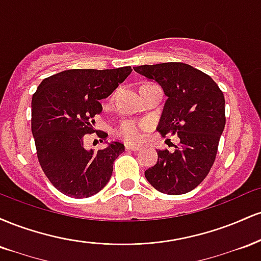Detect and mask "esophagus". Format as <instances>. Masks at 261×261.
Segmentation results:
<instances>
[{"label": "esophagus", "instance_id": "1", "mask_svg": "<svg viewBox=\"0 0 261 261\" xmlns=\"http://www.w3.org/2000/svg\"><path fill=\"white\" fill-rule=\"evenodd\" d=\"M125 149H126V151L136 152V151H140L141 147L140 146H134V145H130V143H126V145H125Z\"/></svg>", "mask_w": 261, "mask_h": 261}]
</instances>
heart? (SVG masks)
<instances>
[{"label":"heart","instance_id":"heart-1","mask_svg":"<svg viewBox=\"0 0 261 261\" xmlns=\"http://www.w3.org/2000/svg\"><path fill=\"white\" fill-rule=\"evenodd\" d=\"M151 124L147 120H135V119H126L121 121L118 126L115 127L116 136L119 139L126 141V142L135 143L139 142L142 139L143 131L148 130Z\"/></svg>","mask_w":261,"mask_h":261}]
</instances>
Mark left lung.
I'll return each instance as SVG.
<instances>
[{
	"label": "left lung",
	"instance_id": "8db88e82",
	"mask_svg": "<svg viewBox=\"0 0 261 261\" xmlns=\"http://www.w3.org/2000/svg\"><path fill=\"white\" fill-rule=\"evenodd\" d=\"M134 70L157 81L168 97L158 133L180 139L173 152L158 149L157 163L146 170V179L168 195L189 193L206 178L216 160L226 125L223 93L208 74L182 62L141 65Z\"/></svg>",
	"mask_w": 261,
	"mask_h": 261
}]
</instances>
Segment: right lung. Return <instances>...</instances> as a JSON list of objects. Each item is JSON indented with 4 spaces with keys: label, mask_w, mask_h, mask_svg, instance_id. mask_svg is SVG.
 I'll return each instance as SVG.
<instances>
[{
    "label": "right lung",
    "mask_w": 261,
    "mask_h": 261,
    "mask_svg": "<svg viewBox=\"0 0 261 261\" xmlns=\"http://www.w3.org/2000/svg\"><path fill=\"white\" fill-rule=\"evenodd\" d=\"M133 72L131 66L112 70L62 71L43 80L33 94L32 133L38 161L50 182L71 197H89L107 185L113 163L124 145L113 142L97 152L83 147L86 135L94 133L100 99ZM101 142L108 134L97 133Z\"/></svg>",
    "instance_id": "obj_1"
}]
</instances>
